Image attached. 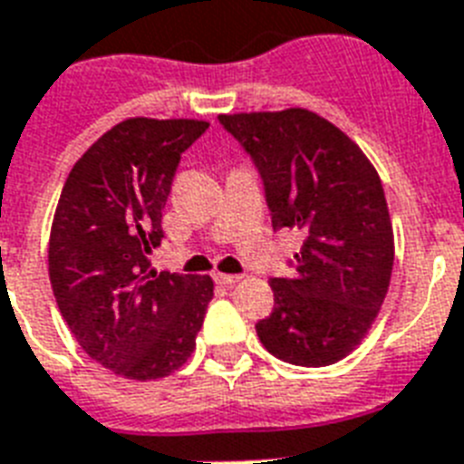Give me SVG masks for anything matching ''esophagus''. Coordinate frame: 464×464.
Masks as SVG:
<instances>
[{
  "label": "esophagus",
  "mask_w": 464,
  "mask_h": 464,
  "mask_svg": "<svg viewBox=\"0 0 464 464\" xmlns=\"http://www.w3.org/2000/svg\"><path fill=\"white\" fill-rule=\"evenodd\" d=\"M214 278H217V284L221 285H233V284H238L243 276H238V274H217Z\"/></svg>",
  "instance_id": "obj_1"
}]
</instances>
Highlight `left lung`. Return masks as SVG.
<instances>
[{"label":"left lung","instance_id":"left-lung-1","mask_svg":"<svg viewBox=\"0 0 464 464\" xmlns=\"http://www.w3.org/2000/svg\"><path fill=\"white\" fill-rule=\"evenodd\" d=\"M265 183L271 226L304 233L291 278H271L274 312L257 322L271 355L326 367L372 329L393 271L382 179L348 135L307 109L221 114Z\"/></svg>","mask_w":464,"mask_h":464}]
</instances>
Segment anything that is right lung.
Segmentation results:
<instances>
[{"mask_svg":"<svg viewBox=\"0 0 464 464\" xmlns=\"http://www.w3.org/2000/svg\"><path fill=\"white\" fill-rule=\"evenodd\" d=\"M209 123L126 119L82 154L49 233V281L81 348L114 374L152 382L193 355L214 281L150 269L180 154Z\"/></svg>","mask_w":464,"mask_h":464,"instance_id":"add662e5","label":"right lung"}]
</instances>
